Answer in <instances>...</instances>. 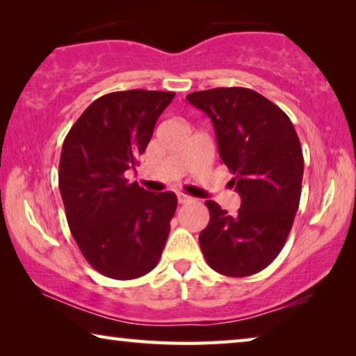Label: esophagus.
<instances>
[{"label": "esophagus", "mask_w": 356, "mask_h": 356, "mask_svg": "<svg viewBox=\"0 0 356 356\" xmlns=\"http://www.w3.org/2000/svg\"><path fill=\"white\" fill-rule=\"evenodd\" d=\"M190 201H191L190 196L182 195V193H179V195H177V202L179 204H186V202H190Z\"/></svg>", "instance_id": "1"}]
</instances>
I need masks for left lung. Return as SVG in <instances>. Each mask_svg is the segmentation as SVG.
Wrapping results in <instances>:
<instances>
[{
	"label": "left lung",
	"instance_id": "1",
	"mask_svg": "<svg viewBox=\"0 0 356 356\" xmlns=\"http://www.w3.org/2000/svg\"><path fill=\"white\" fill-rule=\"evenodd\" d=\"M213 124L218 154L232 172L240 209L229 215L215 201L200 245L215 272L234 278L259 273L284 246L298 210L303 152L280 106L252 89L215 88L186 95Z\"/></svg>",
	"mask_w": 356,
	"mask_h": 356
}]
</instances>
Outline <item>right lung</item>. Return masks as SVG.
Instances as JSON below:
<instances>
[{
  "instance_id": "1",
  "label": "right lung",
  "mask_w": 356,
  "mask_h": 356,
  "mask_svg": "<svg viewBox=\"0 0 356 356\" xmlns=\"http://www.w3.org/2000/svg\"><path fill=\"white\" fill-rule=\"evenodd\" d=\"M174 95L144 89L102 95L64 140L58 176L70 232L108 278H140L160 261L177 197L146 191L124 174L135 170Z\"/></svg>"
}]
</instances>
